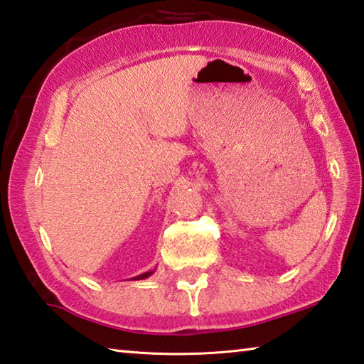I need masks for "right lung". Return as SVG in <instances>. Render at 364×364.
I'll return each mask as SVG.
<instances>
[{
	"label": "right lung",
	"mask_w": 364,
	"mask_h": 364,
	"mask_svg": "<svg viewBox=\"0 0 364 364\" xmlns=\"http://www.w3.org/2000/svg\"><path fill=\"white\" fill-rule=\"evenodd\" d=\"M154 272H155V269H154V271H147V272H144V274H139V276H136V277H133V279H134V280H142V279H147V277L152 276Z\"/></svg>",
	"instance_id": "right-lung-1"
}]
</instances>
